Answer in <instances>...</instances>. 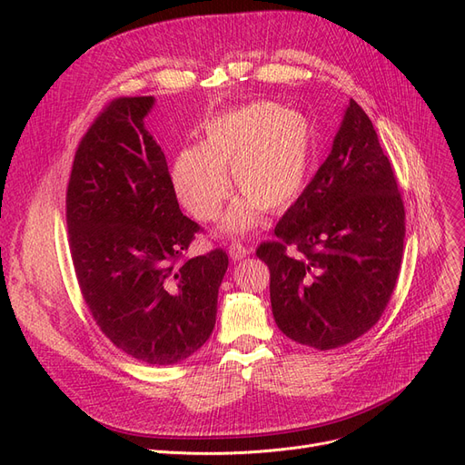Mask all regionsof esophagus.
<instances>
[{
    "label": "esophagus",
    "mask_w": 465,
    "mask_h": 465,
    "mask_svg": "<svg viewBox=\"0 0 465 465\" xmlns=\"http://www.w3.org/2000/svg\"><path fill=\"white\" fill-rule=\"evenodd\" d=\"M248 254H250V250H248L246 246H242L241 242H232V244L229 246V256H231V260H234V262L244 260Z\"/></svg>",
    "instance_id": "esophagus-1"
}]
</instances>
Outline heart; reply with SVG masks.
<instances>
[{"mask_svg":"<svg viewBox=\"0 0 465 465\" xmlns=\"http://www.w3.org/2000/svg\"><path fill=\"white\" fill-rule=\"evenodd\" d=\"M316 154L312 122L272 101L231 108L205 122L198 147L176 153L171 168L176 198L200 221H213L229 195L242 192L223 219V234L258 227L260 211H285L311 180Z\"/></svg>","mask_w":465,"mask_h":465,"instance_id":"b5f03b06","label":"heart"}]
</instances>
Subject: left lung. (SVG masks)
<instances>
[{
    "mask_svg": "<svg viewBox=\"0 0 465 465\" xmlns=\"http://www.w3.org/2000/svg\"><path fill=\"white\" fill-rule=\"evenodd\" d=\"M405 211L371 118L351 98L328 159L258 248L277 328L328 351L367 333L400 275ZM295 250L289 255L286 248Z\"/></svg>",
    "mask_w": 465,
    "mask_h": 465,
    "instance_id": "obj_1",
    "label": "left lung"
}]
</instances>
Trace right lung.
I'll return each instance as SVG.
<instances>
[{"instance_id": "add662e5", "label": "right lung", "mask_w": 465, "mask_h": 465, "mask_svg": "<svg viewBox=\"0 0 465 465\" xmlns=\"http://www.w3.org/2000/svg\"><path fill=\"white\" fill-rule=\"evenodd\" d=\"M153 106V96L116 98L81 139L67 231L96 326L137 361L176 364L215 328L229 256L217 248L182 260L200 227L182 215L164 153L145 128Z\"/></svg>"}]
</instances>
